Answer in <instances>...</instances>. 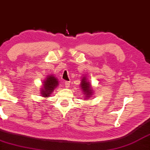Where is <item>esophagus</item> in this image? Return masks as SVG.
<instances>
[{
	"instance_id": "esophagus-1",
	"label": "esophagus",
	"mask_w": 150,
	"mask_h": 150,
	"mask_svg": "<svg viewBox=\"0 0 150 150\" xmlns=\"http://www.w3.org/2000/svg\"><path fill=\"white\" fill-rule=\"evenodd\" d=\"M64 84H65V86H66V88H68L70 86V82H65Z\"/></svg>"
}]
</instances>
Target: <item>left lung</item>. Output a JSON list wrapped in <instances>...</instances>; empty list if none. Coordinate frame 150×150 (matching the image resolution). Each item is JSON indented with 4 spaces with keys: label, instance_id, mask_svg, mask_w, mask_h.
<instances>
[{
    "label": "left lung",
    "instance_id": "obj_1",
    "mask_svg": "<svg viewBox=\"0 0 150 150\" xmlns=\"http://www.w3.org/2000/svg\"><path fill=\"white\" fill-rule=\"evenodd\" d=\"M80 87L82 89L83 93L85 95V98L88 99V98H90L91 96L93 94V90L91 88L89 82L86 80V77L85 76L82 77V82H81L80 84Z\"/></svg>",
    "mask_w": 150,
    "mask_h": 150
}]
</instances>
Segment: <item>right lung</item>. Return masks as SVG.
<instances>
[{
  "instance_id": "add662e5",
  "label": "right lung",
  "mask_w": 150,
  "mask_h": 150,
  "mask_svg": "<svg viewBox=\"0 0 150 150\" xmlns=\"http://www.w3.org/2000/svg\"><path fill=\"white\" fill-rule=\"evenodd\" d=\"M59 85L58 80L53 75H49L45 80L43 82L42 87L41 88V94L43 97L47 98L57 86Z\"/></svg>"
}]
</instances>
